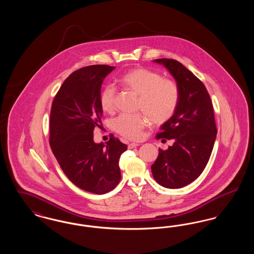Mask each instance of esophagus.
Segmentation results:
<instances>
[{
  "instance_id": "1",
  "label": "esophagus",
  "mask_w": 254,
  "mask_h": 254,
  "mask_svg": "<svg viewBox=\"0 0 254 254\" xmlns=\"http://www.w3.org/2000/svg\"><path fill=\"white\" fill-rule=\"evenodd\" d=\"M138 145H139V144H137V143H130V144H128L127 147H128L129 149H131V148H134V147H137Z\"/></svg>"
}]
</instances>
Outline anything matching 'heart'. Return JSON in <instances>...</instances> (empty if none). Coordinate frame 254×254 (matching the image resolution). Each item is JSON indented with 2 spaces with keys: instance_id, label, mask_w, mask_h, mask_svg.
<instances>
[{
  "instance_id": "b5f03b06",
  "label": "heart",
  "mask_w": 254,
  "mask_h": 254,
  "mask_svg": "<svg viewBox=\"0 0 254 254\" xmlns=\"http://www.w3.org/2000/svg\"><path fill=\"white\" fill-rule=\"evenodd\" d=\"M124 87L139 95L138 109L144 111L154 124H164L173 116L179 104L180 91L177 84L165 79L160 73L147 68H133L119 78ZM115 88L107 85L100 93V106L105 112L115 109ZM147 119L143 114H122L113 123V128L123 137L138 140L142 137Z\"/></svg>"
}]
</instances>
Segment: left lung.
<instances>
[{
	"instance_id": "1",
	"label": "left lung",
	"mask_w": 254,
	"mask_h": 254,
	"mask_svg": "<svg viewBox=\"0 0 254 254\" xmlns=\"http://www.w3.org/2000/svg\"><path fill=\"white\" fill-rule=\"evenodd\" d=\"M175 79L179 104L173 116L160 127L156 139L173 140L167 150L159 148L151 166L153 178L168 189H181L197 179L209 160L217 128L213 107L204 84L173 59H156Z\"/></svg>"
}]
</instances>
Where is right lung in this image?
<instances>
[{"instance_id": "1", "label": "right lung", "mask_w": 254, "mask_h": 254, "mask_svg": "<svg viewBox=\"0 0 254 254\" xmlns=\"http://www.w3.org/2000/svg\"><path fill=\"white\" fill-rule=\"evenodd\" d=\"M114 69L94 64L71 73L61 85L50 111L52 152L67 178L91 193H107L119 184V160L127 148L113 136L106 145L93 141L94 128L102 125V84Z\"/></svg>"}]
</instances>
